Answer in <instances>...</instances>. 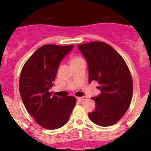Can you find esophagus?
<instances>
[{
	"label": "esophagus",
	"mask_w": 151,
	"mask_h": 151,
	"mask_svg": "<svg viewBox=\"0 0 151 151\" xmlns=\"http://www.w3.org/2000/svg\"><path fill=\"white\" fill-rule=\"evenodd\" d=\"M78 99V100L79 101H84V100H86V99H88L87 96H81V97H78L77 98Z\"/></svg>",
	"instance_id": "obj_1"
}]
</instances>
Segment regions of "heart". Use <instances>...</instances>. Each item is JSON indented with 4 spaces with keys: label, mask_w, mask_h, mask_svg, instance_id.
Here are the masks:
<instances>
[{
    "label": "heart",
    "mask_w": 151,
    "mask_h": 151,
    "mask_svg": "<svg viewBox=\"0 0 151 151\" xmlns=\"http://www.w3.org/2000/svg\"><path fill=\"white\" fill-rule=\"evenodd\" d=\"M81 58L80 57H78V56H76V57H73V59H72V60H71V62H73V61H75V60H78V59H80Z\"/></svg>",
    "instance_id": "heart-1"
}]
</instances>
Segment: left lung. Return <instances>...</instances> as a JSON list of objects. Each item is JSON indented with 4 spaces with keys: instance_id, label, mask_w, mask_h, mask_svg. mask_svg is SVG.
Masks as SVG:
<instances>
[{
    "instance_id": "1",
    "label": "left lung",
    "mask_w": 151,
    "mask_h": 151,
    "mask_svg": "<svg viewBox=\"0 0 151 151\" xmlns=\"http://www.w3.org/2000/svg\"><path fill=\"white\" fill-rule=\"evenodd\" d=\"M88 62V82L97 81L100 95L94 112L88 114L93 123L111 126L122 119L131 103L133 84L129 67L122 55L105 42L92 41L78 45Z\"/></svg>"
}]
</instances>
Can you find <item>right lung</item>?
Returning <instances> with one entry per match:
<instances>
[{
  "instance_id": "1",
  "label": "right lung",
  "mask_w": 151,
  "mask_h": 151,
  "mask_svg": "<svg viewBox=\"0 0 151 151\" xmlns=\"http://www.w3.org/2000/svg\"><path fill=\"white\" fill-rule=\"evenodd\" d=\"M73 45H45L27 59L19 77V92L29 114L46 129L61 128L76 105L74 96L58 97L49 92L59 63Z\"/></svg>"
}]
</instances>
